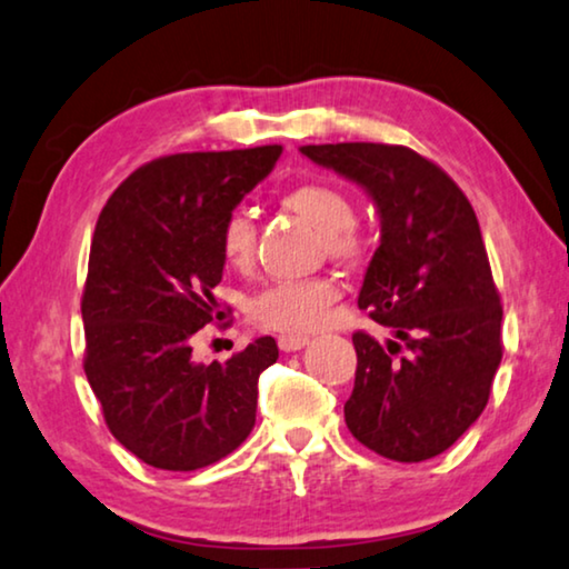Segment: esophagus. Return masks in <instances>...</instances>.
Wrapping results in <instances>:
<instances>
[{
	"label": "esophagus",
	"mask_w": 569,
	"mask_h": 569,
	"mask_svg": "<svg viewBox=\"0 0 569 569\" xmlns=\"http://www.w3.org/2000/svg\"><path fill=\"white\" fill-rule=\"evenodd\" d=\"M307 342V335H281V338H278V348H281L283 353H293V350H301Z\"/></svg>",
	"instance_id": "obj_1"
}]
</instances>
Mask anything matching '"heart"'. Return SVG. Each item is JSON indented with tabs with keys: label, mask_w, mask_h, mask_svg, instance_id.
<instances>
[{
	"label": "heart",
	"mask_w": 569,
	"mask_h": 569,
	"mask_svg": "<svg viewBox=\"0 0 569 569\" xmlns=\"http://www.w3.org/2000/svg\"><path fill=\"white\" fill-rule=\"evenodd\" d=\"M281 203L325 234V247L332 258L356 260L363 252V239L356 231V206L346 190L330 182H301L281 196ZM258 231L252 216L237 208L227 213L219 229V250L229 268L252 266ZM340 288L332 278L270 283L247 303V315L262 330L283 335L311 332L322 325L327 309L338 299Z\"/></svg>",
	"instance_id": "heart-1"
}]
</instances>
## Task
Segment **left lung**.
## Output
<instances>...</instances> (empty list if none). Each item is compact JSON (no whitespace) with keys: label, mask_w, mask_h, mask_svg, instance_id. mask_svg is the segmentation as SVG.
<instances>
[{"label":"left lung","mask_w":569,"mask_h":569,"mask_svg":"<svg viewBox=\"0 0 569 569\" xmlns=\"http://www.w3.org/2000/svg\"><path fill=\"white\" fill-rule=\"evenodd\" d=\"M299 151L361 186L381 221L358 307L391 338L381 346L353 335L348 430L383 459H433L482 415L502 358L500 293L475 208L441 167L407 147Z\"/></svg>","instance_id":"left-lung-1"}]
</instances>
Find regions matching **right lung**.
<instances>
[{
  "label": "right lung",
  "mask_w": 569,
  "mask_h": 569,
  "mask_svg": "<svg viewBox=\"0 0 569 569\" xmlns=\"http://www.w3.org/2000/svg\"><path fill=\"white\" fill-rule=\"evenodd\" d=\"M278 157V143L159 157L102 208L82 296L84 373L110 433L149 467H208L254 428L276 340L223 363H196L190 340L216 311L221 223Z\"/></svg>",
  "instance_id": "right-lung-1"
}]
</instances>
